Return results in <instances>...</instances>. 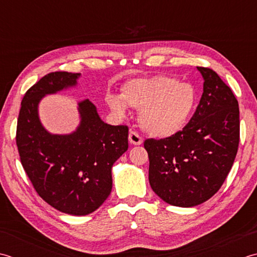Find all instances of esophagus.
Here are the masks:
<instances>
[{
    "mask_svg": "<svg viewBox=\"0 0 257 257\" xmlns=\"http://www.w3.org/2000/svg\"><path fill=\"white\" fill-rule=\"evenodd\" d=\"M128 141H130V143L133 145H141L143 143L142 136H141L138 132H135V131H130Z\"/></svg>",
    "mask_w": 257,
    "mask_h": 257,
    "instance_id": "obj_1",
    "label": "esophagus"
}]
</instances>
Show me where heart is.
<instances>
[{
    "label": "heart",
    "instance_id": "1",
    "mask_svg": "<svg viewBox=\"0 0 257 257\" xmlns=\"http://www.w3.org/2000/svg\"><path fill=\"white\" fill-rule=\"evenodd\" d=\"M106 101L112 111L124 116L127 105L141 109L140 122L155 138H170L185 127L197 104L196 88L179 78L158 75L139 77L124 83L122 97L108 94Z\"/></svg>",
    "mask_w": 257,
    "mask_h": 257
}]
</instances>
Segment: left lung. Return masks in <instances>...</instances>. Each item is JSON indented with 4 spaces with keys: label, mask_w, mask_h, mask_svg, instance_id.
I'll return each instance as SVG.
<instances>
[{
    "label": "left lung",
    "mask_w": 257,
    "mask_h": 257,
    "mask_svg": "<svg viewBox=\"0 0 257 257\" xmlns=\"http://www.w3.org/2000/svg\"><path fill=\"white\" fill-rule=\"evenodd\" d=\"M203 94L190 122L170 138L148 139L152 190L174 206L192 207L211 198L231 171L239 143V108L216 72L197 66Z\"/></svg>",
    "instance_id": "obj_1"
}]
</instances>
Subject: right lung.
<instances>
[{
	"label": "right lung",
	"mask_w": 257,
	"mask_h": 257,
	"mask_svg": "<svg viewBox=\"0 0 257 257\" xmlns=\"http://www.w3.org/2000/svg\"><path fill=\"white\" fill-rule=\"evenodd\" d=\"M80 73L52 72L26 91L18 118L20 160L35 191L57 211L87 215L112 191V166L128 148L126 125H109L94 104L78 103L80 126L67 135L51 134L40 122L38 106L46 94L76 85Z\"/></svg>",
	"instance_id": "obj_1"
}]
</instances>
